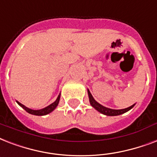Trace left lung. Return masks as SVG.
<instances>
[{
  "mask_svg": "<svg viewBox=\"0 0 157 157\" xmlns=\"http://www.w3.org/2000/svg\"><path fill=\"white\" fill-rule=\"evenodd\" d=\"M87 94H88V98H89V102L91 104L92 107L94 108L95 110H97L98 112L101 113L103 115H108V116H116V115H122L124 113L127 112L128 110H130L135 105V104H133L131 106L125 109H121V110H114V109H110V108H107L104 106V105H101L100 103H98L97 101L93 98L92 95L91 94V92L88 89H87Z\"/></svg>",
  "mask_w": 157,
  "mask_h": 157,
  "instance_id": "obj_1",
  "label": "left lung"
}]
</instances>
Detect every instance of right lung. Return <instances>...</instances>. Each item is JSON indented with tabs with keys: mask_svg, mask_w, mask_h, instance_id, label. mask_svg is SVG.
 I'll list each match as a JSON object with an SVG mask.
<instances>
[{
	"mask_svg": "<svg viewBox=\"0 0 157 157\" xmlns=\"http://www.w3.org/2000/svg\"><path fill=\"white\" fill-rule=\"evenodd\" d=\"M59 98H60V93L59 94L58 96V98H56V100L54 102L52 103L51 105H49L47 107L43 108V109H41V110H33V109H30V108H28L27 106H25L24 105L21 104L20 102H19L18 101H16V102L19 104L20 106H21L23 109L26 110L27 112L29 113V114H31V115H46L47 114H49V113L52 112L53 110L56 108V106L58 105L59 104Z\"/></svg>",
	"mask_w": 157,
	"mask_h": 157,
	"instance_id": "right-lung-1",
	"label": "right lung"
}]
</instances>
